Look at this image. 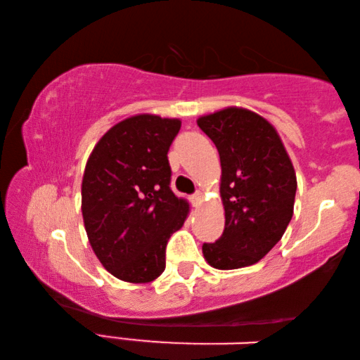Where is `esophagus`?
<instances>
[{
	"label": "esophagus",
	"instance_id": "esophagus-1",
	"mask_svg": "<svg viewBox=\"0 0 360 360\" xmlns=\"http://www.w3.org/2000/svg\"><path fill=\"white\" fill-rule=\"evenodd\" d=\"M192 203H193V206H200L203 203V192H195L193 195H192Z\"/></svg>",
	"mask_w": 360,
	"mask_h": 360
}]
</instances>
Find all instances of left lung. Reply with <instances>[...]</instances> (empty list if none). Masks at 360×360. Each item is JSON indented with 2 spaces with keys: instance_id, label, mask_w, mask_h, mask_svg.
Returning a JSON list of instances; mask_svg holds the SVG:
<instances>
[{
  "instance_id": "left-lung-1",
  "label": "left lung",
  "mask_w": 360,
  "mask_h": 360,
  "mask_svg": "<svg viewBox=\"0 0 360 360\" xmlns=\"http://www.w3.org/2000/svg\"><path fill=\"white\" fill-rule=\"evenodd\" d=\"M197 124L221 157L225 229L205 243L206 262L217 270L257 264L283 238L294 214L297 176L270 122L230 106L198 117Z\"/></svg>"
}]
</instances>
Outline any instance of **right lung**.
Listing matches in <instances>:
<instances>
[{"instance_id": "right-lung-1", "label": "right lung", "mask_w": 360, "mask_h": 360, "mask_svg": "<svg viewBox=\"0 0 360 360\" xmlns=\"http://www.w3.org/2000/svg\"><path fill=\"white\" fill-rule=\"evenodd\" d=\"M179 119L136 114L111 127L82 178V217L101 265L125 283H150L165 270V248L188 214L169 187L168 149Z\"/></svg>"}]
</instances>
